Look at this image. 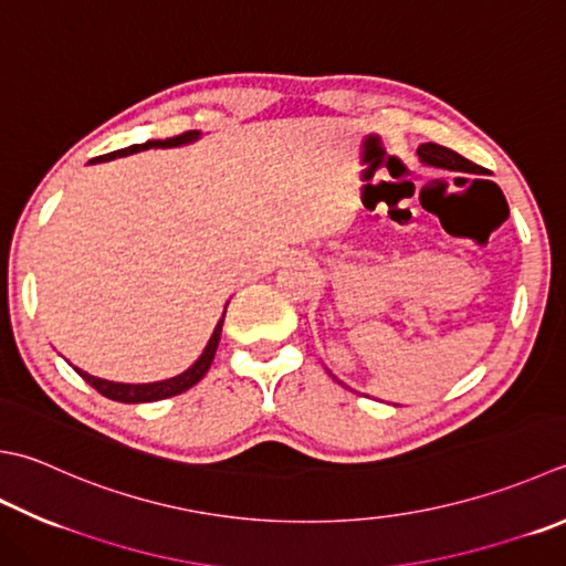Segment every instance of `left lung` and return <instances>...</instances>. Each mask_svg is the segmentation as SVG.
Masks as SVG:
<instances>
[{
	"instance_id": "obj_1",
	"label": "left lung",
	"mask_w": 566,
	"mask_h": 566,
	"mask_svg": "<svg viewBox=\"0 0 566 566\" xmlns=\"http://www.w3.org/2000/svg\"><path fill=\"white\" fill-rule=\"evenodd\" d=\"M419 159L429 166H441V169H451V171H467V174H485L479 164H473L469 159H463L461 154L451 151L447 147H441V144H422V147L417 149Z\"/></svg>"
}]
</instances>
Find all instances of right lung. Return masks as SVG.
Here are the masks:
<instances>
[{
	"label": "right lung",
	"instance_id": "1",
	"mask_svg": "<svg viewBox=\"0 0 566 566\" xmlns=\"http://www.w3.org/2000/svg\"><path fill=\"white\" fill-rule=\"evenodd\" d=\"M193 139H198V132L196 129L184 132V135H176V137H169V139H151V142H144V144H132V147H127V149H119V151H113V154H103V157H97L93 161H109V159H117V157H127V154L151 149V147H179V144L193 142ZM220 331H223V318L218 321V326L213 331V336H210L206 350L201 353V358H198L186 373L176 375V378H171V380L149 382V385H122V382H109V380L93 378V375H87V373L77 370V368L75 370H77V375H81V378L87 385H93L99 395H105V397H109V400H115V402L137 405V402L166 400V397H174V395H181L186 390H191V387L208 373L210 363H213V358H216Z\"/></svg>",
	"mask_w": 566,
	"mask_h": 566
}]
</instances>
